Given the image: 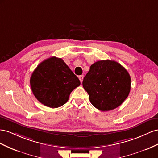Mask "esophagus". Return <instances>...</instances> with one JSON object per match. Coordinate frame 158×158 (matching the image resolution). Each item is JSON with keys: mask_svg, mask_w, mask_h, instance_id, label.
<instances>
[{"mask_svg": "<svg viewBox=\"0 0 158 158\" xmlns=\"http://www.w3.org/2000/svg\"><path fill=\"white\" fill-rule=\"evenodd\" d=\"M83 77H84L83 75H80V76H79V80H80L81 83H82L83 80Z\"/></svg>", "mask_w": 158, "mask_h": 158, "instance_id": "obj_1", "label": "esophagus"}]
</instances>
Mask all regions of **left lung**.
I'll use <instances>...</instances> for the list:
<instances>
[{
    "label": "left lung",
    "mask_w": 158,
    "mask_h": 158,
    "mask_svg": "<svg viewBox=\"0 0 158 158\" xmlns=\"http://www.w3.org/2000/svg\"><path fill=\"white\" fill-rule=\"evenodd\" d=\"M131 79L123 66L112 60L93 64L83 81L90 102L102 111L113 110L128 96Z\"/></svg>",
    "instance_id": "1"
}]
</instances>
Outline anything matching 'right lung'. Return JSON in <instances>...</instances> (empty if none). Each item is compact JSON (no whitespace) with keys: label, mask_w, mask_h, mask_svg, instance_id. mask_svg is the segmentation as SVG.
Instances as JSON below:
<instances>
[{"label":"right lung","mask_w":158,"mask_h":158,"mask_svg":"<svg viewBox=\"0 0 158 158\" xmlns=\"http://www.w3.org/2000/svg\"><path fill=\"white\" fill-rule=\"evenodd\" d=\"M34 95L44 105L57 108L68 101L80 81L61 58L49 57L35 69L30 77Z\"/></svg>","instance_id":"1"}]
</instances>
